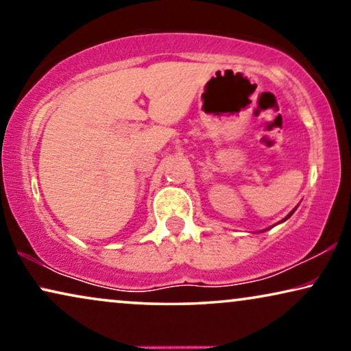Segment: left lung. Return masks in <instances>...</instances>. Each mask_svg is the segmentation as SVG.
I'll list each match as a JSON object with an SVG mask.
<instances>
[{"label": "left lung", "mask_w": 351, "mask_h": 351, "mask_svg": "<svg viewBox=\"0 0 351 351\" xmlns=\"http://www.w3.org/2000/svg\"><path fill=\"white\" fill-rule=\"evenodd\" d=\"M294 210H295V209H294ZM294 210H291V213H289V215H287V217H286V219H282V220H287V219H289V217H291V215H292V214H294ZM282 220H281V222H282Z\"/></svg>", "instance_id": "left-lung-1"}]
</instances>
